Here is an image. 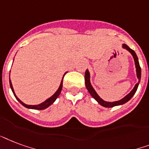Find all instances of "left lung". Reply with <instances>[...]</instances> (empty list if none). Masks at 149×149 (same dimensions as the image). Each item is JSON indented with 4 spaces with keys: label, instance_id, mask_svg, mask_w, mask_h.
I'll use <instances>...</instances> for the list:
<instances>
[{
    "label": "left lung",
    "instance_id": "left-lung-1",
    "mask_svg": "<svg viewBox=\"0 0 149 149\" xmlns=\"http://www.w3.org/2000/svg\"><path fill=\"white\" fill-rule=\"evenodd\" d=\"M122 47L124 49H126L127 50H128L130 53L131 54V55L133 56L134 61V64H135V68H136V74H137V78H138V82L134 85V87L132 90L131 91V93H128L126 96H124L123 99H121L120 100H118V101H115V102H107V101H104V100L101 99L100 97V95H98L96 92L95 91V89L93 88V85H91L90 82V73L88 70H86L85 71V86H86V88L88 91V93H90V95L93 96L94 99H95L96 101H97L99 103H100L101 106L104 107H108V108H110V107H116V106H120V105H123L124 103H126L127 102H128L129 100H131V98L133 97V95L135 94L136 91L138 89V85H139V82H140L141 80V71L140 65H139V62H138V58L137 55H136L135 52L134 51L133 49H131L128 46H127L126 44L122 45Z\"/></svg>",
    "mask_w": 149,
    "mask_h": 149
}]
</instances>
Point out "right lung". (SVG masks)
Segmentation results:
<instances>
[{"instance_id":"obj_1","label":"right lung","mask_w":149,"mask_h":149,"mask_svg":"<svg viewBox=\"0 0 149 149\" xmlns=\"http://www.w3.org/2000/svg\"><path fill=\"white\" fill-rule=\"evenodd\" d=\"M67 73V72H66ZM65 73V74H66ZM65 74H64L63 76V78H62V80H61V85L59 86L58 89L56 90V92L54 93V95L50 96L49 99H47V100H45L44 102H42V103H40V104H38V105H27L24 103L23 102H22L19 99H18L17 96H16L15 93V91H14V88H13V86H12V84H11V81L10 80V74H9V83H10V87L11 88V91H12V93H13L14 95H15V97L16 98V100H18V102H20L21 104L24 106L25 107L28 108V109H47V107H49L50 105H52L55 102V100H56V98L58 97L59 95L61 94V89H62V87H63V78H64V75H65Z\"/></svg>"}]
</instances>
